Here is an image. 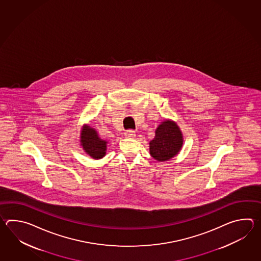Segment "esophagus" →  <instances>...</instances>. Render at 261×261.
Listing matches in <instances>:
<instances>
[{
  "instance_id": "obj_1",
  "label": "esophagus",
  "mask_w": 261,
  "mask_h": 261,
  "mask_svg": "<svg viewBox=\"0 0 261 261\" xmlns=\"http://www.w3.org/2000/svg\"><path fill=\"white\" fill-rule=\"evenodd\" d=\"M124 134H125L126 138H134V137H135V132L133 130V129H128V130H126Z\"/></svg>"
}]
</instances>
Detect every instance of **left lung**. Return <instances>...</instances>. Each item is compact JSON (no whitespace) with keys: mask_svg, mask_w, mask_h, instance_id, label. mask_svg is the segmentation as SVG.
Masks as SVG:
<instances>
[{"mask_svg":"<svg viewBox=\"0 0 261 261\" xmlns=\"http://www.w3.org/2000/svg\"><path fill=\"white\" fill-rule=\"evenodd\" d=\"M155 133V138L149 143L150 155L159 161H169L177 155L183 145V134L177 124L165 120Z\"/></svg>","mask_w":261,"mask_h":261,"instance_id":"left-lung-1","label":"left lung"}]
</instances>
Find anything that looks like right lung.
Wrapping results in <instances>:
<instances>
[{"label":"right lung","mask_w":261,"mask_h":261,"mask_svg":"<svg viewBox=\"0 0 261 261\" xmlns=\"http://www.w3.org/2000/svg\"><path fill=\"white\" fill-rule=\"evenodd\" d=\"M80 139L83 149L91 158L99 160L106 155L107 142L99 137L94 128L85 125L81 130Z\"/></svg>","instance_id":"1"}]
</instances>
